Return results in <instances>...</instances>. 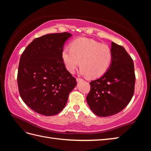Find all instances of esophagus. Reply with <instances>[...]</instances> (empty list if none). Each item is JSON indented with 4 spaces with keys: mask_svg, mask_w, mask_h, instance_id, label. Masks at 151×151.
Instances as JSON below:
<instances>
[{
    "mask_svg": "<svg viewBox=\"0 0 151 151\" xmlns=\"http://www.w3.org/2000/svg\"><path fill=\"white\" fill-rule=\"evenodd\" d=\"M82 81V78H76V82H81Z\"/></svg>",
    "mask_w": 151,
    "mask_h": 151,
    "instance_id": "34e87169",
    "label": "esophagus"
}]
</instances>
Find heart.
I'll return each mask as SVG.
<instances>
[{"label": "heart", "instance_id": "heart-1", "mask_svg": "<svg viewBox=\"0 0 151 151\" xmlns=\"http://www.w3.org/2000/svg\"><path fill=\"white\" fill-rule=\"evenodd\" d=\"M62 56L70 73L75 72L81 64V73L89 78L103 75L110 67L113 58L112 51L106 45L84 37L73 41L70 47L64 48Z\"/></svg>", "mask_w": 151, "mask_h": 151}]
</instances>
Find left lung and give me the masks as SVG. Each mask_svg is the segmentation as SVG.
I'll return each mask as SVG.
<instances>
[{
  "label": "left lung",
  "instance_id": "8db88e82",
  "mask_svg": "<svg viewBox=\"0 0 151 151\" xmlns=\"http://www.w3.org/2000/svg\"><path fill=\"white\" fill-rule=\"evenodd\" d=\"M112 61L103 76L92 81L86 97L93 113L108 117L123 110L134 93L136 76L133 60L123 47L111 43Z\"/></svg>",
  "mask_w": 151,
  "mask_h": 151
}]
</instances>
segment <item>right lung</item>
<instances>
[{"instance_id":"add662e5","label":"right lung","mask_w":151,"mask_h":151,"mask_svg":"<svg viewBox=\"0 0 151 151\" xmlns=\"http://www.w3.org/2000/svg\"><path fill=\"white\" fill-rule=\"evenodd\" d=\"M71 36L67 32L44 35L34 39L21 54L17 73L19 94L38 114L52 116L60 113L76 85L62 56L63 45Z\"/></svg>"}]
</instances>
